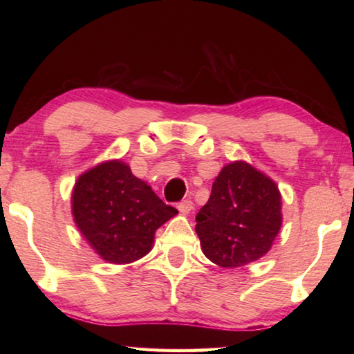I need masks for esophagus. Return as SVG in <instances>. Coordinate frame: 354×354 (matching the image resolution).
Here are the masks:
<instances>
[{"label":"esophagus","mask_w":354,"mask_h":354,"mask_svg":"<svg viewBox=\"0 0 354 354\" xmlns=\"http://www.w3.org/2000/svg\"><path fill=\"white\" fill-rule=\"evenodd\" d=\"M178 209H179V212H181V214H190L192 209H194V203H192L190 200H184V201L179 203Z\"/></svg>","instance_id":"34e87169"}]
</instances>
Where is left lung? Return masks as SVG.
I'll return each mask as SVG.
<instances>
[{
	"instance_id": "1",
	"label": "left lung",
	"mask_w": 354,
	"mask_h": 354,
	"mask_svg": "<svg viewBox=\"0 0 354 354\" xmlns=\"http://www.w3.org/2000/svg\"><path fill=\"white\" fill-rule=\"evenodd\" d=\"M195 220L207 259L226 268L242 267L266 254L278 236L283 221L279 190L250 164L232 162L215 178Z\"/></svg>"
}]
</instances>
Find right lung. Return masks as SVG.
Wrapping results in <instances>:
<instances>
[{
    "label": "right lung",
    "instance_id": "right-lung-1",
    "mask_svg": "<svg viewBox=\"0 0 354 354\" xmlns=\"http://www.w3.org/2000/svg\"><path fill=\"white\" fill-rule=\"evenodd\" d=\"M71 205L81 234L112 263L148 254L156 230L178 214L120 160L100 164L77 178Z\"/></svg>",
    "mask_w": 354,
    "mask_h": 354
}]
</instances>
